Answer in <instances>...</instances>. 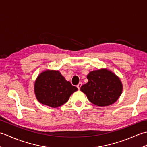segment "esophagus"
<instances>
[{
	"label": "esophagus",
	"mask_w": 147,
	"mask_h": 147,
	"mask_svg": "<svg viewBox=\"0 0 147 147\" xmlns=\"http://www.w3.org/2000/svg\"><path fill=\"white\" fill-rule=\"evenodd\" d=\"M82 83H78V85H77V88H78V90L80 89V88H81V86H82Z\"/></svg>",
	"instance_id": "1"
}]
</instances>
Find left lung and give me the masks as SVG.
I'll return each instance as SVG.
<instances>
[{"label": "left lung", "mask_w": 147, "mask_h": 147, "mask_svg": "<svg viewBox=\"0 0 147 147\" xmlns=\"http://www.w3.org/2000/svg\"><path fill=\"white\" fill-rule=\"evenodd\" d=\"M88 82L81 87V91L88 100L100 107L109 105L117 100L123 86L120 79L111 71L102 69L93 71L87 75Z\"/></svg>", "instance_id": "obj_1"}]
</instances>
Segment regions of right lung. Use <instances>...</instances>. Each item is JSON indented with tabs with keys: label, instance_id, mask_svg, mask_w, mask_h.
Wrapping results in <instances>:
<instances>
[{
	"label": "right lung",
	"instance_id": "right-lung-1",
	"mask_svg": "<svg viewBox=\"0 0 147 147\" xmlns=\"http://www.w3.org/2000/svg\"><path fill=\"white\" fill-rule=\"evenodd\" d=\"M78 90L57 71H46L37 78L35 83L36 98L41 104L57 107L66 103Z\"/></svg>",
	"mask_w": 147,
	"mask_h": 147
}]
</instances>
